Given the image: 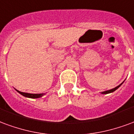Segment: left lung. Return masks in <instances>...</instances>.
Here are the masks:
<instances>
[{"label": "left lung", "instance_id": "8db88e82", "mask_svg": "<svg viewBox=\"0 0 134 134\" xmlns=\"http://www.w3.org/2000/svg\"><path fill=\"white\" fill-rule=\"evenodd\" d=\"M123 83H124V82H123ZM123 83H121V84L119 85L118 86H116V87H115V88H112V89H111V90H108V91H103V92H101V93H102V94H107V93H110L114 92V91H115L116 90L118 89V88H119L121 86Z\"/></svg>", "mask_w": 134, "mask_h": 134}]
</instances>
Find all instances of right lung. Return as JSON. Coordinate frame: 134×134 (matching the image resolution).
<instances>
[{
    "mask_svg": "<svg viewBox=\"0 0 134 134\" xmlns=\"http://www.w3.org/2000/svg\"><path fill=\"white\" fill-rule=\"evenodd\" d=\"M18 92L20 93L21 95L25 96V97H27V98H41L44 95L45 93H24V92H20L19 91L16 90Z\"/></svg>",
    "mask_w": 134,
    "mask_h": 134,
    "instance_id": "1",
    "label": "right lung"
}]
</instances>
